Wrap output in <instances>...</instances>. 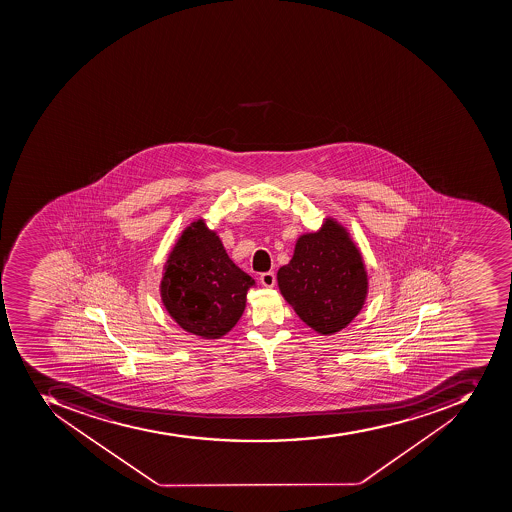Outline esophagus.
<instances>
[{
    "mask_svg": "<svg viewBox=\"0 0 512 512\" xmlns=\"http://www.w3.org/2000/svg\"><path fill=\"white\" fill-rule=\"evenodd\" d=\"M259 282L266 286V288H272V286L275 285L274 272H264V274H261V277H259Z\"/></svg>",
    "mask_w": 512,
    "mask_h": 512,
    "instance_id": "1",
    "label": "esophagus"
}]
</instances>
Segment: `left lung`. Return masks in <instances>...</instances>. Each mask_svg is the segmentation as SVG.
Segmentation results:
<instances>
[{
	"label": "left lung",
	"mask_w": 512,
	"mask_h": 512,
	"mask_svg": "<svg viewBox=\"0 0 512 512\" xmlns=\"http://www.w3.org/2000/svg\"><path fill=\"white\" fill-rule=\"evenodd\" d=\"M278 290L302 322L322 336L344 330L368 296V272L351 232L334 218L299 235L291 261L277 272Z\"/></svg>",
	"instance_id": "8db88e82"
}]
</instances>
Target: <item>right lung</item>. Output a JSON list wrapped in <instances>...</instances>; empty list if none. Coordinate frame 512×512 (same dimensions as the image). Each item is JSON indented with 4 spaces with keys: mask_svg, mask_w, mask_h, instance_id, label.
<instances>
[{
    "mask_svg": "<svg viewBox=\"0 0 512 512\" xmlns=\"http://www.w3.org/2000/svg\"><path fill=\"white\" fill-rule=\"evenodd\" d=\"M160 296L166 312L187 333L221 339L243 315L246 293L256 285L229 258L216 230L203 218L190 222L169 251Z\"/></svg>",
    "mask_w": 512,
    "mask_h": 512,
    "instance_id": "obj_1",
    "label": "right lung"
}]
</instances>
